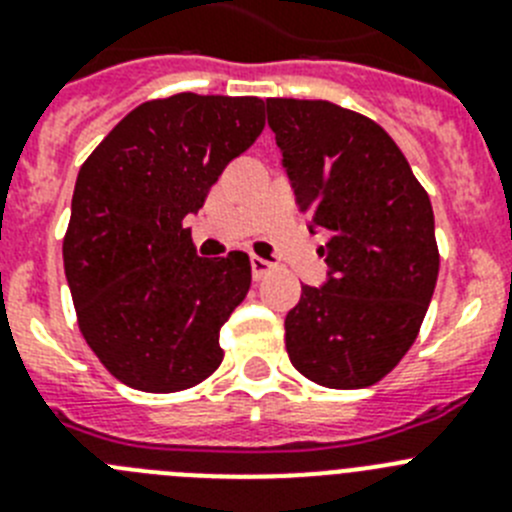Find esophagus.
Instances as JSON below:
<instances>
[{"instance_id": "obj_1", "label": "esophagus", "mask_w": 512, "mask_h": 512, "mask_svg": "<svg viewBox=\"0 0 512 512\" xmlns=\"http://www.w3.org/2000/svg\"><path fill=\"white\" fill-rule=\"evenodd\" d=\"M271 269H274V264H271V261L261 259V256H251V271H253V279H264Z\"/></svg>"}]
</instances>
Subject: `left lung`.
<instances>
[{
  "instance_id": "8db88e82",
  "label": "left lung",
  "mask_w": 512,
  "mask_h": 512,
  "mask_svg": "<svg viewBox=\"0 0 512 512\" xmlns=\"http://www.w3.org/2000/svg\"><path fill=\"white\" fill-rule=\"evenodd\" d=\"M282 166L320 248L323 287L287 312V354L310 382L361 390L418 338L438 279L433 207L377 122L325 99H266Z\"/></svg>"
}]
</instances>
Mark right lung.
Wrapping results in <instances>:
<instances>
[{
  "label": "right lung",
  "mask_w": 512,
  "mask_h": 512,
  "mask_svg": "<svg viewBox=\"0 0 512 512\" xmlns=\"http://www.w3.org/2000/svg\"><path fill=\"white\" fill-rule=\"evenodd\" d=\"M264 99L182 92L122 117L79 169L63 269L81 336L140 392L189 390L223 361L248 253L200 259L184 217L264 130Z\"/></svg>",
  "instance_id": "add662e5"
}]
</instances>
